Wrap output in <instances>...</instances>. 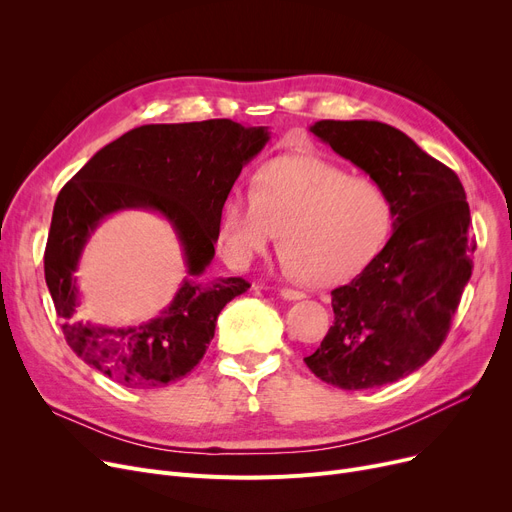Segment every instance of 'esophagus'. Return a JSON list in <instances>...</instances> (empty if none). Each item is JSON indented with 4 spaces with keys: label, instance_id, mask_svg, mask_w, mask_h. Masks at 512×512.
<instances>
[{
    "label": "esophagus",
    "instance_id": "1",
    "mask_svg": "<svg viewBox=\"0 0 512 512\" xmlns=\"http://www.w3.org/2000/svg\"><path fill=\"white\" fill-rule=\"evenodd\" d=\"M278 292H280V297H282V299H286V301H301V299H305V292H301V290L280 288Z\"/></svg>",
    "mask_w": 512,
    "mask_h": 512
}]
</instances>
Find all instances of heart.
Wrapping results in <instances>:
<instances>
[{
	"instance_id": "b5f03b06",
	"label": "heart",
	"mask_w": 512,
	"mask_h": 512,
	"mask_svg": "<svg viewBox=\"0 0 512 512\" xmlns=\"http://www.w3.org/2000/svg\"><path fill=\"white\" fill-rule=\"evenodd\" d=\"M392 226V203L373 178L351 176L317 155L267 161L251 193L232 191L220 211L226 257L245 267L282 230V267L317 286L351 280L378 255Z\"/></svg>"
}]
</instances>
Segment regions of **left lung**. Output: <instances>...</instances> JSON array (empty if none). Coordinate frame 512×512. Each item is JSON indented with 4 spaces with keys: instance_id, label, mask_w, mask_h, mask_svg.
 I'll return each instance as SVG.
<instances>
[{
    "instance_id": "1",
    "label": "left lung",
    "mask_w": 512,
    "mask_h": 512,
    "mask_svg": "<svg viewBox=\"0 0 512 512\" xmlns=\"http://www.w3.org/2000/svg\"><path fill=\"white\" fill-rule=\"evenodd\" d=\"M309 130L386 188L392 236L351 284L332 290L334 326L305 363L342 390L380 388L425 365L450 330L473 270L465 188L384 122L319 120Z\"/></svg>"
}]
</instances>
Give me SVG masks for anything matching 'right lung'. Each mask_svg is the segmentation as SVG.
<instances>
[{
  "instance_id": "add662e5",
  "label": "right lung",
  "mask_w": 512,
  "mask_h": 512,
  "mask_svg": "<svg viewBox=\"0 0 512 512\" xmlns=\"http://www.w3.org/2000/svg\"><path fill=\"white\" fill-rule=\"evenodd\" d=\"M270 141L267 126L232 120L147 124L99 149L60 191L45 247V282L72 351L128 388H161L195 369L220 311L251 286L199 282L215 255L220 211L242 166ZM155 210L175 228L187 273L177 297L141 327L80 322L73 272L86 240L112 212Z\"/></svg>"
}]
</instances>
